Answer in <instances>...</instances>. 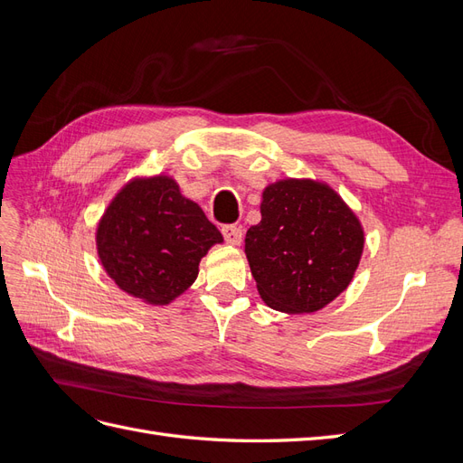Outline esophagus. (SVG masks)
Instances as JSON below:
<instances>
[{
    "label": "esophagus",
    "mask_w": 463,
    "mask_h": 463,
    "mask_svg": "<svg viewBox=\"0 0 463 463\" xmlns=\"http://www.w3.org/2000/svg\"><path fill=\"white\" fill-rule=\"evenodd\" d=\"M222 235H223V240H226V243H230V245H240L243 240V232L237 226H223Z\"/></svg>",
    "instance_id": "34e87169"
}]
</instances>
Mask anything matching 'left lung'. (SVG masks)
Masks as SVG:
<instances>
[{
  "label": "left lung",
  "mask_w": 463,
  "mask_h": 463,
  "mask_svg": "<svg viewBox=\"0 0 463 463\" xmlns=\"http://www.w3.org/2000/svg\"><path fill=\"white\" fill-rule=\"evenodd\" d=\"M262 220L245 255L262 301L276 311L315 313L349 286L363 253V228L328 185L284 179L262 193Z\"/></svg>",
  "instance_id": "1"
}]
</instances>
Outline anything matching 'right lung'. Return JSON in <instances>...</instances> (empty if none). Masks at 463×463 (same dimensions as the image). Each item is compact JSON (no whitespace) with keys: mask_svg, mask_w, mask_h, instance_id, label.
Wrapping results in <instances>:
<instances>
[{"mask_svg":"<svg viewBox=\"0 0 463 463\" xmlns=\"http://www.w3.org/2000/svg\"><path fill=\"white\" fill-rule=\"evenodd\" d=\"M222 233L172 177L135 179L109 203L96 232L98 257L129 296L167 305L199 274V262Z\"/></svg>","mask_w":463,"mask_h":463,"instance_id":"1","label":"right lung"}]
</instances>
